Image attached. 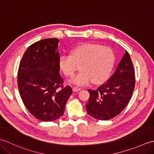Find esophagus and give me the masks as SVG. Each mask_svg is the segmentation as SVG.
I'll return each mask as SVG.
<instances>
[{"mask_svg":"<svg viewBox=\"0 0 154 154\" xmlns=\"http://www.w3.org/2000/svg\"><path fill=\"white\" fill-rule=\"evenodd\" d=\"M81 88H79V87H73V91H74V92H78V91H81Z\"/></svg>","mask_w":154,"mask_h":154,"instance_id":"1","label":"esophagus"}]
</instances>
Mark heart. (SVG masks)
Segmentation results:
<instances>
[{"label": "heart", "mask_w": 154, "mask_h": 154, "mask_svg": "<svg viewBox=\"0 0 154 154\" xmlns=\"http://www.w3.org/2000/svg\"><path fill=\"white\" fill-rule=\"evenodd\" d=\"M115 55L110 48L94 44H85L73 49L71 55L60 56L59 65L67 77H73L79 69L82 70L72 79L77 85L83 86L93 81L99 84L110 75L114 64Z\"/></svg>", "instance_id": "heart-1"}]
</instances>
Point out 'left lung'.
Listing matches in <instances>:
<instances>
[{"mask_svg":"<svg viewBox=\"0 0 154 154\" xmlns=\"http://www.w3.org/2000/svg\"><path fill=\"white\" fill-rule=\"evenodd\" d=\"M134 68L126 50L114 74L96 90L90 93L86 104L88 114L94 119H112L125 109L132 96L135 87Z\"/></svg>","mask_w":154,"mask_h":154,"instance_id":"obj_1","label":"left lung"}]
</instances>
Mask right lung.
<instances>
[{"instance_id": "obj_1", "label": "right lung", "mask_w": 154, "mask_h": 154, "mask_svg": "<svg viewBox=\"0 0 154 154\" xmlns=\"http://www.w3.org/2000/svg\"><path fill=\"white\" fill-rule=\"evenodd\" d=\"M59 40L48 38L35 42L23 55L18 71V87L25 106L44 122L60 118L69 97L70 86L63 87L60 71Z\"/></svg>"}]
</instances>
